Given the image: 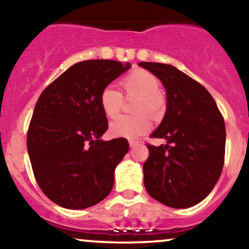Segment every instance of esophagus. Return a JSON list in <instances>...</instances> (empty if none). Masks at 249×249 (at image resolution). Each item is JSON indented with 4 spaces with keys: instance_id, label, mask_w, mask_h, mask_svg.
Here are the masks:
<instances>
[{
    "instance_id": "34e87169",
    "label": "esophagus",
    "mask_w": 249,
    "mask_h": 249,
    "mask_svg": "<svg viewBox=\"0 0 249 249\" xmlns=\"http://www.w3.org/2000/svg\"><path fill=\"white\" fill-rule=\"evenodd\" d=\"M138 142H139L132 141V139H131V141L128 142V144H130V147H134V146H137V145H138Z\"/></svg>"
}]
</instances>
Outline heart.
<instances>
[{
    "mask_svg": "<svg viewBox=\"0 0 249 249\" xmlns=\"http://www.w3.org/2000/svg\"><path fill=\"white\" fill-rule=\"evenodd\" d=\"M121 85L127 98L137 97L133 105L136 116H119L111 122L110 132L115 137L134 139L151 128V118H158L165 110V97L160 92V82L156 76L145 70H136L122 79ZM99 104L108 118L119 113L124 104L122 92L112 85L102 90Z\"/></svg>",
    "mask_w": 249,
    "mask_h": 249,
    "instance_id": "obj_1",
    "label": "heart"
}]
</instances>
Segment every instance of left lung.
Listing matches in <instances>:
<instances>
[{
	"label": "left lung",
	"mask_w": 249,
	"mask_h": 249,
	"mask_svg": "<svg viewBox=\"0 0 249 249\" xmlns=\"http://www.w3.org/2000/svg\"><path fill=\"white\" fill-rule=\"evenodd\" d=\"M139 65L160 79L167 98L164 119L151 134L165 138L167 144L146 145L145 188L166 206L192 207L211 193L224 167V117L206 89L173 65Z\"/></svg>",
	"instance_id": "left-lung-1"
}]
</instances>
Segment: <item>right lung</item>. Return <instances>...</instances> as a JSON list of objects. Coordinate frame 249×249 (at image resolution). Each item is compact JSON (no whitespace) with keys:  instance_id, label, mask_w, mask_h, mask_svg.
<instances>
[{"instance_id":"obj_1","label":"right lung","mask_w":249,"mask_h":249,"mask_svg":"<svg viewBox=\"0 0 249 249\" xmlns=\"http://www.w3.org/2000/svg\"><path fill=\"white\" fill-rule=\"evenodd\" d=\"M130 68L111 59L76 63L39 96L28 128V153L37 184L58 206L91 207L112 190L128 142L101 139L107 119L99 96Z\"/></svg>"}]
</instances>
